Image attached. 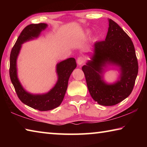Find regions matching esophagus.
<instances>
[{
  "label": "esophagus",
  "instance_id": "obj_1",
  "mask_svg": "<svg viewBox=\"0 0 147 147\" xmlns=\"http://www.w3.org/2000/svg\"><path fill=\"white\" fill-rule=\"evenodd\" d=\"M85 61V59H84V57H79V58L77 59V63H78V65H82Z\"/></svg>",
  "mask_w": 147,
  "mask_h": 147
}]
</instances>
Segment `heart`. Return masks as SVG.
Returning a JSON list of instances; mask_svg holds the SVG:
<instances>
[{"instance_id":"b5f03b06","label":"heart","mask_w":147,"mask_h":147,"mask_svg":"<svg viewBox=\"0 0 147 147\" xmlns=\"http://www.w3.org/2000/svg\"><path fill=\"white\" fill-rule=\"evenodd\" d=\"M89 34H90V31H87L86 32V36H89Z\"/></svg>"}]
</instances>
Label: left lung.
<instances>
[{
	"instance_id": "1",
	"label": "left lung",
	"mask_w": 147,
	"mask_h": 147,
	"mask_svg": "<svg viewBox=\"0 0 147 147\" xmlns=\"http://www.w3.org/2000/svg\"><path fill=\"white\" fill-rule=\"evenodd\" d=\"M105 41L95 42L90 60L82 67L87 86L91 97L102 106H113L130 95L138 73L135 48L127 34L113 20ZM108 66L117 67L118 80L106 83L103 74Z\"/></svg>"
}]
</instances>
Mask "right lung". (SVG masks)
<instances>
[{"mask_svg":"<svg viewBox=\"0 0 147 147\" xmlns=\"http://www.w3.org/2000/svg\"><path fill=\"white\" fill-rule=\"evenodd\" d=\"M48 27L46 23L31 24L26 26L20 34L11 51L9 58V76L16 93L22 102L39 111H49L60 105L67 89L68 82L72 72L76 67V60L69 58L57 63L56 71L58 80L53 88L43 94H32L24 89L17 76V60L22 45L37 39L42 31Z\"/></svg>","mask_w":147,"mask_h":147,"instance_id":"obj_1","label":"right lung"}]
</instances>
